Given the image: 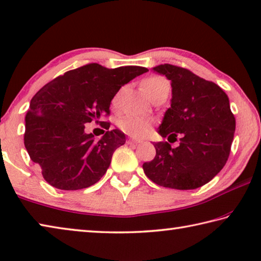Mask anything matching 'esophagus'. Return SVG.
Segmentation results:
<instances>
[{
	"label": "esophagus",
	"mask_w": 261,
	"mask_h": 261,
	"mask_svg": "<svg viewBox=\"0 0 261 261\" xmlns=\"http://www.w3.org/2000/svg\"><path fill=\"white\" fill-rule=\"evenodd\" d=\"M142 141H140V140H135V139H128V143L130 144H139L141 143Z\"/></svg>",
	"instance_id": "34e87169"
}]
</instances>
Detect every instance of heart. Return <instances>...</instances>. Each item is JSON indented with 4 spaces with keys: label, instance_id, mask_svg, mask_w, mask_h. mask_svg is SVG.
Wrapping results in <instances>:
<instances>
[{
    "label": "heart",
    "instance_id": "heart-1",
    "mask_svg": "<svg viewBox=\"0 0 261 261\" xmlns=\"http://www.w3.org/2000/svg\"><path fill=\"white\" fill-rule=\"evenodd\" d=\"M142 87L150 99L163 90L169 89V83L160 75H150L142 80ZM119 102V94L113 99V105L117 106ZM119 127L126 134L134 138H144L153 129V121L148 118L138 117V115H126L119 121Z\"/></svg>",
    "mask_w": 261,
    "mask_h": 261
}]
</instances>
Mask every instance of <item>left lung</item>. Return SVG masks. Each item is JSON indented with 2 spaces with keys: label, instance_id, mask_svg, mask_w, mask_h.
<instances>
[{
  "label": "left lung",
  "instance_id": "left-lung-1",
  "mask_svg": "<svg viewBox=\"0 0 261 261\" xmlns=\"http://www.w3.org/2000/svg\"><path fill=\"white\" fill-rule=\"evenodd\" d=\"M171 82V103L158 133L179 138L172 148L168 142L154 144L153 161L144 162L147 177L161 187L196 189L210 182L223 169L230 155L236 119L225 92L183 67L162 64L153 67Z\"/></svg>",
  "mask_w": 261,
  "mask_h": 261
}]
</instances>
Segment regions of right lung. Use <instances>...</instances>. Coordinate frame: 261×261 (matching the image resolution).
I'll return each mask as SVG.
<instances>
[{"mask_svg": "<svg viewBox=\"0 0 261 261\" xmlns=\"http://www.w3.org/2000/svg\"><path fill=\"white\" fill-rule=\"evenodd\" d=\"M147 71L141 66L107 69L92 63L55 78L34 95L25 117L24 146L50 186L79 190L105 175L126 136L112 129L97 141L93 134L85 133V123L100 122L108 129L110 123L100 120L110 115L112 99L121 86Z\"/></svg>", "mask_w": 261, "mask_h": 261, "instance_id": "add662e5", "label": "right lung"}]
</instances>
